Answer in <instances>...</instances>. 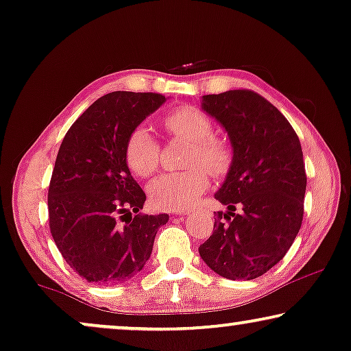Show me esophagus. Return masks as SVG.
I'll return each instance as SVG.
<instances>
[{
    "label": "esophagus",
    "instance_id": "obj_1",
    "mask_svg": "<svg viewBox=\"0 0 351 351\" xmlns=\"http://www.w3.org/2000/svg\"><path fill=\"white\" fill-rule=\"evenodd\" d=\"M189 213H191L189 210H180V211H178L176 215H180V216H184V215H189Z\"/></svg>",
    "mask_w": 351,
    "mask_h": 351
}]
</instances>
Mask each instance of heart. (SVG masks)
Segmentation results:
<instances>
[{"label":"heart","mask_w":351,"mask_h":351,"mask_svg":"<svg viewBox=\"0 0 351 351\" xmlns=\"http://www.w3.org/2000/svg\"><path fill=\"white\" fill-rule=\"evenodd\" d=\"M164 125L171 135L192 143L186 164L194 169L156 178L149 186V197L159 208H187L208 187L210 180L206 171L213 176L227 173L232 164V152L224 141L215 136V125L208 114L195 106H181L170 111L164 117ZM124 156L132 173L147 178L159 167L160 146L149 128L136 125L128 133Z\"/></svg>","instance_id":"b5f03b06"}]
</instances>
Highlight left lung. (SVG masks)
I'll list each match as a JSON object with an SVG mask.
<instances>
[{
	"mask_svg": "<svg viewBox=\"0 0 351 351\" xmlns=\"http://www.w3.org/2000/svg\"><path fill=\"white\" fill-rule=\"evenodd\" d=\"M202 110L223 125L234 156L215 194L227 211L215 213L200 258L224 278H258L285 258L302 224V147L288 119L253 90L204 95Z\"/></svg>",
	"mask_w": 351,
	"mask_h": 351,
	"instance_id": "8db88e82",
	"label": "left lung"
}]
</instances>
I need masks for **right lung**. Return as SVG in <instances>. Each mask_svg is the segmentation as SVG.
Segmentation results:
<instances>
[{"instance_id": "obj_1", "label": "right lung", "mask_w": 351, "mask_h": 351, "mask_svg": "<svg viewBox=\"0 0 351 351\" xmlns=\"http://www.w3.org/2000/svg\"><path fill=\"white\" fill-rule=\"evenodd\" d=\"M151 92H111L70 127L49 184V227L58 251L82 278L124 283L145 267L169 215H135L146 194L125 162L128 133L164 105ZM131 219L121 226L117 217Z\"/></svg>"}]
</instances>
